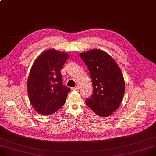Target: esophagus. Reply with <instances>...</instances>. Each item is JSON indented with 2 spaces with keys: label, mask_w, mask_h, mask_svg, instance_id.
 I'll return each mask as SVG.
<instances>
[{
  "label": "esophagus",
  "mask_w": 156,
  "mask_h": 156,
  "mask_svg": "<svg viewBox=\"0 0 156 156\" xmlns=\"http://www.w3.org/2000/svg\"><path fill=\"white\" fill-rule=\"evenodd\" d=\"M79 85H77V87H73V88H72V90H78L79 89Z\"/></svg>",
  "instance_id": "esophagus-1"
}]
</instances>
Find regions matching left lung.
Returning a JSON list of instances; mask_svg holds the SVG:
<instances>
[{
	"instance_id": "left-lung-1",
	"label": "left lung",
	"mask_w": 156,
	"mask_h": 156,
	"mask_svg": "<svg viewBox=\"0 0 156 156\" xmlns=\"http://www.w3.org/2000/svg\"><path fill=\"white\" fill-rule=\"evenodd\" d=\"M93 87L92 95L86 105L98 115L108 117L119 107L125 91V82L121 70L114 59L105 51L94 49L81 53Z\"/></svg>"
}]
</instances>
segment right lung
<instances>
[{"instance_id": "obj_1", "label": "right lung", "mask_w": 156, "mask_h": 156, "mask_svg": "<svg viewBox=\"0 0 156 156\" xmlns=\"http://www.w3.org/2000/svg\"><path fill=\"white\" fill-rule=\"evenodd\" d=\"M69 55L50 49L41 54L31 68L28 80L29 101L44 115H51L66 102L71 89L63 85L60 71Z\"/></svg>"}]
</instances>
